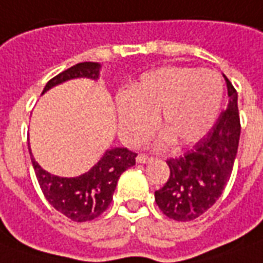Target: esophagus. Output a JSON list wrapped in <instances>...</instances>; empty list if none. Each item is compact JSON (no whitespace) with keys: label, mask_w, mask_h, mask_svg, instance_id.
I'll return each mask as SVG.
<instances>
[{"label":"esophagus","mask_w":263,"mask_h":263,"mask_svg":"<svg viewBox=\"0 0 263 263\" xmlns=\"http://www.w3.org/2000/svg\"><path fill=\"white\" fill-rule=\"evenodd\" d=\"M154 158H149V157H145V155H138L137 157V162L138 163H148L151 162Z\"/></svg>","instance_id":"34e87169"}]
</instances>
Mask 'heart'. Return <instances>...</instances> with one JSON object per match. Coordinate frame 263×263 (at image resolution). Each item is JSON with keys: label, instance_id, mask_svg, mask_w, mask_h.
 Listing matches in <instances>:
<instances>
[{"label": "heart", "instance_id": "heart-1", "mask_svg": "<svg viewBox=\"0 0 263 263\" xmlns=\"http://www.w3.org/2000/svg\"><path fill=\"white\" fill-rule=\"evenodd\" d=\"M223 82L209 69L162 67L145 72L129 91L115 97L121 139L131 146L142 144L155 125L171 144L199 141L221 112Z\"/></svg>", "mask_w": 263, "mask_h": 263}]
</instances>
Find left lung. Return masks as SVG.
Returning <instances> with one entry per match:
<instances>
[{"mask_svg": "<svg viewBox=\"0 0 263 263\" xmlns=\"http://www.w3.org/2000/svg\"><path fill=\"white\" fill-rule=\"evenodd\" d=\"M223 78L229 97L227 109L192 149L166 161L170 179L155 191L157 205L171 219L188 222L205 214L222 195L232 174L240 135L238 92Z\"/></svg>", "mask_w": 263, "mask_h": 263, "instance_id": "obj_1", "label": "left lung"}]
</instances>
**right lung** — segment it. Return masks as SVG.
<instances>
[{
	"label": "right lung",
	"instance_id": "right-lung-1",
	"mask_svg": "<svg viewBox=\"0 0 263 263\" xmlns=\"http://www.w3.org/2000/svg\"><path fill=\"white\" fill-rule=\"evenodd\" d=\"M100 71V62H80L48 81L42 93L69 80L88 78L97 81ZM28 149L44 196L58 212L75 222L92 221L106 211L112 201L119 176L135 165L137 158L135 152L126 148H112L105 151L88 172L74 178H64L42 170L29 146Z\"/></svg>",
	"mask_w": 263,
	"mask_h": 263
}]
</instances>
